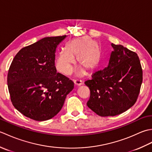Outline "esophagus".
Masks as SVG:
<instances>
[{
    "label": "esophagus",
    "mask_w": 152,
    "mask_h": 152,
    "mask_svg": "<svg viewBox=\"0 0 152 152\" xmlns=\"http://www.w3.org/2000/svg\"><path fill=\"white\" fill-rule=\"evenodd\" d=\"M74 85L77 86H80L82 84V80H74Z\"/></svg>",
    "instance_id": "obj_1"
}]
</instances>
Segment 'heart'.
<instances>
[{
  "mask_svg": "<svg viewBox=\"0 0 152 152\" xmlns=\"http://www.w3.org/2000/svg\"><path fill=\"white\" fill-rule=\"evenodd\" d=\"M66 51L58 54L56 59L57 70L65 75L72 72L76 64V59L82 67L77 74L84 72L83 69L91 72L98 65L101 59V49L96 41L88 37L74 38L66 44Z\"/></svg>",
  "mask_w": 152,
  "mask_h": 152,
  "instance_id": "1",
  "label": "heart"
}]
</instances>
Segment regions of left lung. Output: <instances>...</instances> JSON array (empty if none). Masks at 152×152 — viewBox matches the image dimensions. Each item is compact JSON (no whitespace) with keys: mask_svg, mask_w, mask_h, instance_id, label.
Instances as JSON below:
<instances>
[{"mask_svg":"<svg viewBox=\"0 0 152 152\" xmlns=\"http://www.w3.org/2000/svg\"><path fill=\"white\" fill-rule=\"evenodd\" d=\"M108 66L87 80L91 95L87 105L100 116H114L136 102L142 82L138 55L121 45L112 43Z\"/></svg>","mask_w":152,"mask_h":152,"instance_id":"obj_1","label":"left lung"}]
</instances>
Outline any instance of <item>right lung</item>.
Returning a JSON list of instances; mask_svg holds the SVG:
<instances>
[{
	"instance_id": "add662e5",
	"label": "right lung",
	"mask_w": 152,
	"mask_h": 152,
	"mask_svg": "<svg viewBox=\"0 0 152 152\" xmlns=\"http://www.w3.org/2000/svg\"><path fill=\"white\" fill-rule=\"evenodd\" d=\"M67 36L46 37L16 54L8 73L11 101L22 114L36 121L53 118L62 108L74 83L57 72V48Z\"/></svg>"
}]
</instances>
